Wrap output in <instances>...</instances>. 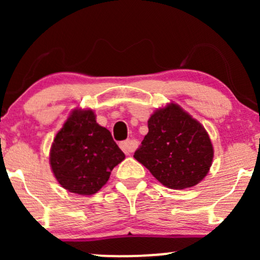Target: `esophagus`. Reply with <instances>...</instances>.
I'll use <instances>...</instances> for the list:
<instances>
[{
    "label": "esophagus",
    "mask_w": 260,
    "mask_h": 260,
    "mask_svg": "<svg viewBox=\"0 0 260 260\" xmlns=\"http://www.w3.org/2000/svg\"><path fill=\"white\" fill-rule=\"evenodd\" d=\"M120 147L122 150H123L124 154L129 155L134 150V149H136V144H134L133 140L128 139V140H124V142H121Z\"/></svg>",
    "instance_id": "1"
}]
</instances>
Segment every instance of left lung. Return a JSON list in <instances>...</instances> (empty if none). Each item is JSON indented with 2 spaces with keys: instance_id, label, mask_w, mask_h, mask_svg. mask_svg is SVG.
Wrapping results in <instances>:
<instances>
[{
  "instance_id": "obj_1",
  "label": "left lung",
  "mask_w": 260,
  "mask_h": 260,
  "mask_svg": "<svg viewBox=\"0 0 260 260\" xmlns=\"http://www.w3.org/2000/svg\"><path fill=\"white\" fill-rule=\"evenodd\" d=\"M133 156L164 186L183 189L208 174L214 150L204 127L176 104L157 110Z\"/></svg>"
}]
</instances>
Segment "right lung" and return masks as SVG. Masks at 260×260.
<instances>
[{
	"mask_svg": "<svg viewBox=\"0 0 260 260\" xmlns=\"http://www.w3.org/2000/svg\"><path fill=\"white\" fill-rule=\"evenodd\" d=\"M123 159V151L110 131L96 123L91 110H74L56 134L50 153L58 183L82 196L96 193Z\"/></svg>",
	"mask_w": 260,
	"mask_h": 260,
	"instance_id": "right-lung-1",
	"label": "right lung"
}]
</instances>
